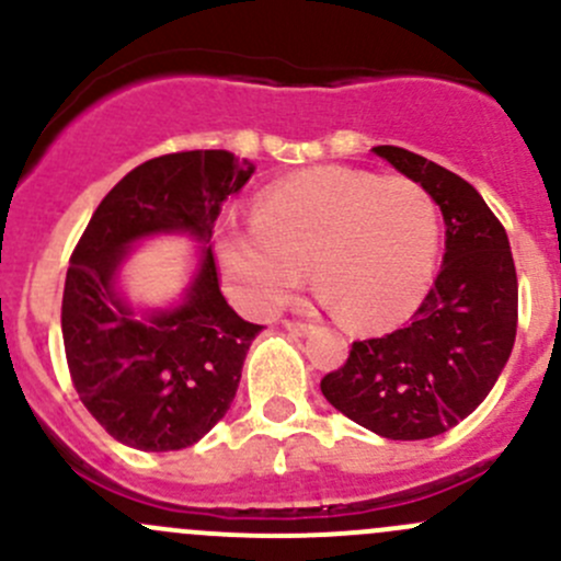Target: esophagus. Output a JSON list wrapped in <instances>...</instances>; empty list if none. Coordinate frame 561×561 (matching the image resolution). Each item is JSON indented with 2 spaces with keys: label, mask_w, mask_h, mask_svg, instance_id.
Segmentation results:
<instances>
[{
  "label": "esophagus",
  "mask_w": 561,
  "mask_h": 561,
  "mask_svg": "<svg viewBox=\"0 0 561 561\" xmlns=\"http://www.w3.org/2000/svg\"><path fill=\"white\" fill-rule=\"evenodd\" d=\"M285 328L287 331H293V333H309L312 331V322H307V320H285Z\"/></svg>",
  "instance_id": "1"
}]
</instances>
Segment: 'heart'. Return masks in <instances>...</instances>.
Wrapping results in <instances>:
<instances>
[{
  "label": "heart",
  "mask_w": 561,
  "mask_h": 561,
  "mask_svg": "<svg viewBox=\"0 0 561 561\" xmlns=\"http://www.w3.org/2000/svg\"><path fill=\"white\" fill-rule=\"evenodd\" d=\"M439 249L434 197L412 179L312 168L254 201L252 228L225 222L217 257L230 293L257 314L314 285L350 325L377 328L415 312Z\"/></svg>",
  "instance_id": "b5f03b06"
}]
</instances>
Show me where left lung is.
Instances as JSON below:
<instances>
[{
  "label": "left lung",
  "mask_w": 561,
  "mask_h": 561,
  "mask_svg": "<svg viewBox=\"0 0 561 561\" xmlns=\"http://www.w3.org/2000/svg\"><path fill=\"white\" fill-rule=\"evenodd\" d=\"M375 154L417 181L443 211V268L410 325L353 342L320 390L380 437L428 439L472 415L511 358L516 263L505 228L469 181L399 146H375Z\"/></svg>",
  "instance_id": "obj_1"
}]
</instances>
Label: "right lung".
Segmentation results:
<instances>
[{"label": "right lung", "mask_w": 561, "mask_h": 561, "mask_svg": "<svg viewBox=\"0 0 561 561\" xmlns=\"http://www.w3.org/2000/svg\"><path fill=\"white\" fill-rule=\"evenodd\" d=\"M254 165L230 151H175L129 171L103 197L72 249L61 296L70 380L94 421L138 450H181L230 410L260 328L219 290L211 247L190 296L173 312L135 320L113 293L127 244L162 230L211 239L222 203Z\"/></svg>", "instance_id": "obj_1"}]
</instances>
